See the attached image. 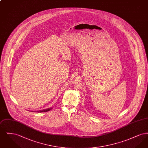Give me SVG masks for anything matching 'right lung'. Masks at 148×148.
<instances>
[{"instance_id":"1","label":"right lung","mask_w":148,"mask_h":148,"mask_svg":"<svg viewBox=\"0 0 148 148\" xmlns=\"http://www.w3.org/2000/svg\"><path fill=\"white\" fill-rule=\"evenodd\" d=\"M51 109H52V108H48V109H43V110H42L36 111V112H38V113H42V112H48V111H49V110H51Z\"/></svg>"}]
</instances>
